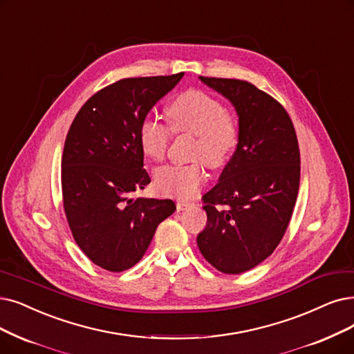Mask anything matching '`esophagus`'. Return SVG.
Segmentation results:
<instances>
[{"label":"esophagus","instance_id":"34e87169","mask_svg":"<svg viewBox=\"0 0 354 354\" xmlns=\"http://www.w3.org/2000/svg\"><path fill=\"white\" fill-rule=\"evenodd\" d=\"M194 206L193 202H187V201H177V209L178 210H186L189 207Z\"/></svg>","mask_w":354,"mask_h":354}]
</instances>
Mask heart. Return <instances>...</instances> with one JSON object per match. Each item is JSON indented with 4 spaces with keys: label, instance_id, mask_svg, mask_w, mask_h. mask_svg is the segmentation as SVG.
I'll use <instances>...</instances> for the list:
<instances>
[{
    "label": "heart",
    "instance_id": "b5f03b06",
    "mask_svg": "<svg viewBox=\"0 0 354 354\" xmlns=\"http://www.w3.org/2000/svg\"><path fill=\"white\" fill-rule=\"evenodd\" d=\"M167 115L173 132L194 136L192 158L197 161L160 167L155 171V186L164 194L189 199L207 178L205 160L218 168L230 160L238 145V124L219 100L199 90H187L174 97ZM169 139L171 132L167 126L152 118L144 119L139 126L140 148L155 161L165 157Z\"/></svg>",
    "mask_w": 354,
    "mask_h": 354
}]
</instances>
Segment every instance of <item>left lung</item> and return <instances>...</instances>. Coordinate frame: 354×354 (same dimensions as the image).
<instances>
[{
    "instance_id": "obj_1",
    "label": "left lung",
    "mask_w": 354,
    "mask_h": 354,
    "mask_svg": "<svg viewBox=\"0 0 354 354\" xmlns=\"http://www.w3.org/2000/svg\"><path fill=\"white\" fill-rule=\"evenodd\" d=\"M199 78L232 103L239 138L203 196L207 222L197 247L216 270L239 274L270 256L286 232L299 190L298 138L285 107L251 82Z\"/></svg>"
}]
</instances>
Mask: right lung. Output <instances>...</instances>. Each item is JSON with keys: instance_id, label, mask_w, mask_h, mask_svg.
<instances>
[{"instance_id": "right-lung-1", "label": "right lung", "mask_w": 354, "mask_h": 354, "mask_svg": "<svg viewBox=\"0 0 354 354\" xmlns=\"http://www.w3.org/2000/svg\"><path fill=\"white\" fill-rule=\"evenodd\" d=\"M183 75L110 84L88 98L68 131L61 171L65 215L78 247L104 270L133 267L176 210L169 199H133L132 193L151 183L139 126Z\"/></svg>"}]
</instances>
